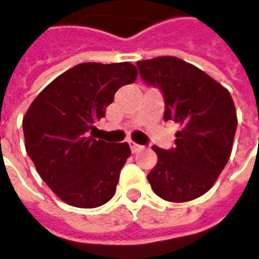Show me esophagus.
Instances as JSON below:
<instances>
[{"instance_id":"1","label":"esophagus","mask_w":259,"mask_h":259,"mask_svg":"<svg viewBox=\"0 0 259 259\" xmlns=\"http://www.w3.org/2000/svg\"><path fill=\"white\" fill-rule=\"evenodd\" d=\"M144 150V147L143 146H140V144H136V143H131V151L133 153H140V151H143Z\"/></svg>"}]
</instances>
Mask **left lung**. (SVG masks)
Listing matches in <instances>:
<instances>
[{"mask_svg": "<svg viewBox=\"0 0 259 259\" xmlns=\"http://www.w3.org/2000/svg\"><path fill=\"white\" fill-rule=\"evenodd\" d=\"M143 80L164 95V119L182 125L175 149L153 146L157 164L147 175L166 201L195 200L213 187L230 157L238 116L226 87L176 57L137 62Z\"/></svg>", "mask_w": 259, "mask_h": 259, "instance_id": "obj_1", "label": "left lung"}]
</instances>
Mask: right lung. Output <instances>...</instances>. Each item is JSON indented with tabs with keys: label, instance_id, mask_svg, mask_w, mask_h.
I'll use <instances>...</instances> for the list:
<instances>
[{
	"label": "right lung",
	"instance_id": "1",
	"mask_svg": "<svg viewBox=\"0 0 259 259\" xmlns=\"http://www.w3.org/2000/svg\"><path fill=\"white\" fill-rule=\"evenodd\" d=\"M131 62H84L62 72L36 96L23 118L24 146L59 200L95 208L113 197L131 156L128 143L89 136L119 87L137 80Z\"/></svg>",
	"mask_w": 259,
	"mask_h": 259
}]
</instances>
